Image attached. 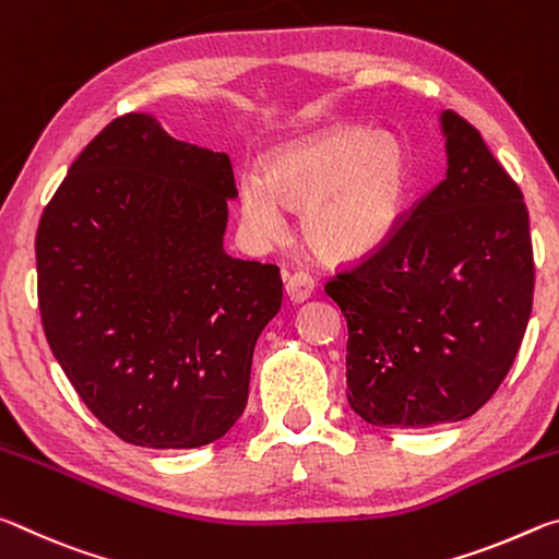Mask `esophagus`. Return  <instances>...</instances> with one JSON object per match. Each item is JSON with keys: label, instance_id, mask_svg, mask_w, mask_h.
<instances>
[{"label": "esophagus", "instance_id": "obj_1", "mask_svg": "<svg viewBox=\"0 0 559 559\" xmlns=\"http://www.w3.org/2000/svg\"><path fill=\"white\" fill-rule=\"evenodd\" d=\"M313 288H316V281L302 271L290 273L286 281V296L290 302H296V306L298 302H306L310 296H313Z\"/></svg>", "mask_w": 559, "mask_h": 559}]
</instances>
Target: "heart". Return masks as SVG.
<instances>
[{"mask_svg":"<svg viewBox=\"0 0 559 559\" xmlns=\"http://www.w3.org/2000/svg\"><path fill=\"white\" fill-rule=\"evenodd\" d=\"M412 189V153L394 130L330 126L273 147L263 175L239 179L241 222L253 239H281L286 206L316 251L355 261L390 241Z\"/></svg>","mask_w":559,"mask_h":559,"instance_id":"1","label":"heart"}]
</instances>
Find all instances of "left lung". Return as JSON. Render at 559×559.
<instances>
[{"mask_svg": "<svg viewBox=\"0 0 559 559\" xmlns=\"http://www.w3.org/2000/svg\"><path fill=\"white\" fill-rule=\"evenodd\" d=\"M447 177L400 231L325 293L347 320V402L372 427L476 414L506 380L533 310L518 185L480 132L439 112Z\"/></svg>", "mask_w": 559, "mask_h": 559, "instance_id": "obj_1", "label": "left lung"}]
</instances>
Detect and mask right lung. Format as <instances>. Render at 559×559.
<instances>
[{"label":"right lung","mask_w":559,"mask_h":559,"mask_svg":"<svg viewBox=\"0 0 559 559\" xmlns=\"http://www.w3.org/2000/svg\"><path fill=\"white\" fill-rule=\"evenodd\" d=\"M234 200L229 155L128 112L91 140L41 214L46 340L122 441L197 449L243 414L283 283L273 263L224 251Z\"/></svg>","instance_id":"add662e5"}]
</instances>
